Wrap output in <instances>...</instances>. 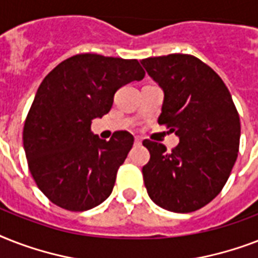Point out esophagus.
Wrapping results in <instances>:
<instances>
[{
	"label": "esophagus",
	"mask_w": 258,
	"mask_h": 258,
	"mask_svg": "<svg viewBox=\"0 0 258 258\" xmlns=\"http://www.w3.org/2000/svg\"><path fill=\"white\" fill-rule=\"evenodd\" d=\"M135 145H142V138L135 137Z\"/></svg>",
	"instance_id": "esophagus-1"
}]
</instances>
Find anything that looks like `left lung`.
<instances>
[{"label":"left lung","mask_w":258,"mask_h":258,"mask_svg":"<svg viewBox=\"0 0 258 258\" xmlns=\"http://www.w3.org/2000/svg\"><path fill=\"white\" fill-rule=\"evenodd\" d=\"M163 91L159 124L175 133L172 151L145 141L150 161L143 179L151 200L169 212L190 213L214 200L236 163L241 124L222 79L191 54L174 53L142 60Z\"/></svg>","instance_id":"1"}]
</instances>
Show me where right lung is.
<instances>
[{
    "mask_svg": "<svg viewBox=\"0 0 258 258\" xmlns=\"http://www.w3.org/2000/svg\"><path fill=\"white\" fill-rule=\"evenodd\" d=\"M143 78L138 60L84 53L60 62L42 80L22 141L30 174L54 205L84 212L112 192L134 137L116 131L103 141L91 123L109 112L117 89Z\"/></svg>",
    "mask_w": 258,
    "mask_h": 258,
    "instance_id": "right-lung-1",
    "label": "right lung"
}]
</instances>
